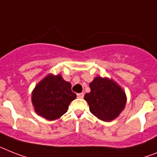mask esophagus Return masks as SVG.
<instances>
[{
    "label": "esophagus",
    "instance_id": "34e87169",
    "mask_svg": "<svg viewBox=\"0 0 157 157\" xmlns=\"http://www.w3.org/2000/svg\"><path fill=\"white\" fill-rule=\"evenodd\" d=\"M77 96L78 98H79V99H82L84 96V94L83 93H78V94H77Z\"/></svg>",
    "mask_w": 157,
    "mask_h": 157
}]
</instances>
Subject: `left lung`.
Masks as SVG:
<instances>
[{"label":"left lung","instance_id":"1","mask_svg":"<svg viewBox=\"0 0 157 157\" xmlns=\"http://www.w3.org/2000/svg\"><path fill=\"white\" fill-rule=\"evenodd\" d=\"M89 86L90 92L84 95V99L94 116L103 121H111L120 116L125 107L127 97L116 82L98 76Z\"/></svg>","mask_w":157,"mask_h":157}]
</instances>
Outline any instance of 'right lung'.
Returning <instances> with one entry per match:
<instances>
[{
    "label": "right lung",
    "instance_id": "right-lung-1",
    "mask_svg": "<svg viewBox=\"0 0 157 157\" xmlns=\"http://www.w3.org/2000/svg\"><path fill=\"white\" fill-rule=\"evenodd\" d=\"M71 84L60 75H48L36 85L32 93L36 113L48 120H54L67 111L71 101L76 99Z\"/></svg>",
    "mask_w": 157,
    "mask_h": 157
}]
</instances>
